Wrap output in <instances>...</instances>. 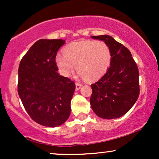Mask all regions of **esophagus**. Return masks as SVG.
<instances>
[{
    "instance_id": "obj_1",
    "label": "esophagus",
    "mask_w": 159,
    "mask_h": 159,
    "mask_svg": "<svg viewBox=\"0 0 159 159\" xmlns=\"http://www.w3.org/2000/svg\"><path fill=\"white\" fill-rule=\"evenodd\" d=\"M81 87H82L81 84H79V83H76V84H75V90H80Z\"/></svg>"
}]
</instances>
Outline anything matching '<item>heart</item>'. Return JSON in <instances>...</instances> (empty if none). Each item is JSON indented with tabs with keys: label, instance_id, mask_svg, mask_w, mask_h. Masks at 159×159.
<instances>
[{
	"label": "heart",
	"instance_id": "b5f03b06",
	"mask_svg": "<svg viewBox=\"0 0 159 159\" xmlns=\"http://www.w3.org/2000/svg\"><path fill=\"white\" fill-rule=\"evenodd\" d=\"M57 54L54 63L58 72L69 77L75 68L78 75L89 81L101 78L108 69L112 55L109 46L103 41L82 40L72 43Z\"/></svg>",
	"mask_w": 159,
	"mask_h": 159
}]
</instances>
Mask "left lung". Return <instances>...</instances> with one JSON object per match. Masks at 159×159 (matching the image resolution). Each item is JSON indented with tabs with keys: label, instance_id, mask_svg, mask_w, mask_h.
Segmentation results:
<instances>
[{
	"label": "left lung",
	"instance_id": "1",
	"mask_svg": "<svg viewBox=\"0 0 159 159\" xmlns=\"http://www.w3.org/2000/svg\"><path fill=\"white\" fill-rule=\"evenodd\" d=\"M91 38L105 42L111 51V66L106 73L91 84L90 105L102 119H116L132 108L139 96V72L127 48L108 35Z\"/></svg>",
	"mask_w": 159,
	"mask_h": 159
}]
</instances>
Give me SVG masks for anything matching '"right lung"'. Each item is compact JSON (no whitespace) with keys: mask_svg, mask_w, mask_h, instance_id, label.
Instances as JSON below:
<instances>
[{"mask_svg":"<svg viewBox=\"0 0 159 159\" xmlns=\"http://www.w3.org/2000/svg\"><path fill=\"white\" fill-rule=\"evenodd\" d=\"M63 39H39L27 51L19 67L18 93L33 120L47 127L68 120L75 84L60 75L54 59Z\"/></svg>","mask_w":159,"mask_h":159,"instance_id":"add662e5","label":"right lung"}]
</instances>
